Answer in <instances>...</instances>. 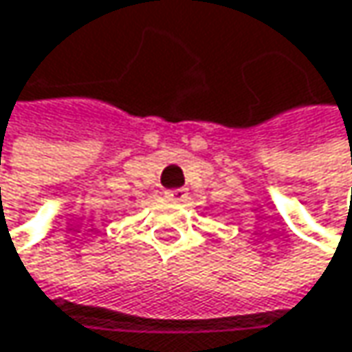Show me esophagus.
I'll return each instance as SVG.
<instances>
[{
  "mask_svg": "<svg viewBox=\"0 0 352 352\" xmlns=\"http://www.w3.org/2000/svg\"><path fill=\"white\" fill-rule=\"evenodd\" d=\"M164 196H166L168 200H175V202H184V200H188V192L182 190V188H177V190H166Z\"/></svg>",
  "mask_w": 352,
  "mask_h": 352,
  "instance_id": "obj_1",
  "label": "esophagus"
}]
</instances>
